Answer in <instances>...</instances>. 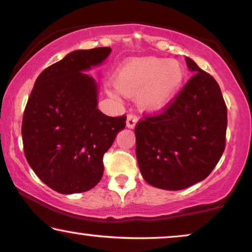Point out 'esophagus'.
Listing matches in <instances>:
<instances>
[{
    "label": "esophagus",
    "instance_id": "esophagus-1",
    "mask_svg": "<svg viewBox=\"0 0 252 252\" xmlns=\"http://www.w3.org/2000/svg\"><path fill=\"white\" fill-rule=\"evenodd\" d=\"M137 121H138L137 116L132 115V114H129L128 117H126V126H128L129 129H133L136 126Z\"/></svg>",
    "mask_w": 252,
    "mask_h": 252
}]
</instances>
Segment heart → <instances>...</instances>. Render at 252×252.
<instances>
[{
    "label": "heart",
    "instance_id": "obj_1",
    "mask_svg": "<svg viewBox=\"0 0 252 252\" xmlns=\"http://www.w3.org/2000/svg\"><path fill=\"white\" fill-rule=\"evenodd\" d=\"M186 70L180 62L159 58H137L122 63L114 73L115 89L126 96L136 95L144 112H161L180 92Z\"/></svg>",
    "mask_w": 252,
    "mask_h": 252
}]
</instances>
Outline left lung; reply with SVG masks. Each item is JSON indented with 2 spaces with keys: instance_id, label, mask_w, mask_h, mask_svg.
Masks as SVG:
<instances>
[{
  "instance_id": "8db88e82",
  "label": "left lung",
  "mask_w": 252,
  "mask_h": 252,
  "mask_svg": "<svg viewBox=\"0 0 252 252\" xmlns=\"http://www.w3.org/2000/svg\"><path fill=\"white\" fill-rule=\"evenodd\" d=\"M193 72L172 105L135 128L143 179L163 190H182L206 179L226 144L227 108L216 79L190 58Z\"/></svg>"
}]
</instances>
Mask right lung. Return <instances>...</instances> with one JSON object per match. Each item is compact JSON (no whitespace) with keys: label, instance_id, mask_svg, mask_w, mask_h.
I'll return each mask as SVG.
<instances>
[{"label":"right lung","instance_id":"obj_1","mask_svg":"<svg viewBox=\"0 0 252 252\" xmlns=\"http://www.w3.org/2000/svg\"><path fill=\"white\" fill-rule=\"evenodd\" d=\"M112 49L73 50L36 78L22 124L29 165L36 176L63 194L85 192L99 183L102 157L126 116L98 109L99 87L90 70L101 65Z\"/></svg>","mask_w":252,"mask_h":252}]
</instances>
